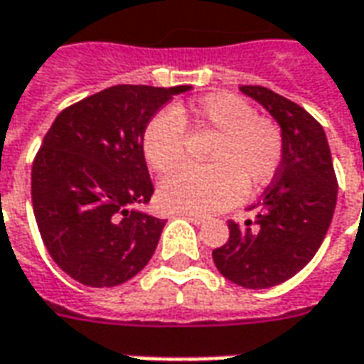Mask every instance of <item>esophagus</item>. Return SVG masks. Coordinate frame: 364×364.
Listing matches in <instances>:
<instances>
[{
    "label": "esophagus",
    "mask_w": 364,
    "mask_h": 364,
    "mask_svg": "<svg viewBox=\"0 0 364 364\" xmlns=\"http://www.w3.org/2000/svg\"><path fill=\"white\" fill-rule=\"evenodd\" d=\"M188 222H192L194 225H202L206 224V218H202V215H190V214H184Z\"/></svg>",
    "instance_id": "1"
}]
</instances>
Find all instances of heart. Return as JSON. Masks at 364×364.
Segmentation results:
<instances>
[{
    "label": "heart",
    "instance_id": "heart-1",
    "mask_svg": "<svg viewBox=\"0 0 364 364\" xmlns=\"http://www.w3.org/2000/svg\"><path fill=\"white\" fill-rule=\"evenodd\" d=\"M184 124L218 132L210 166H182L160 182V204L176 214L212 215L269 184L283 162L279 127L257 117L232 92H212L186 107L158 110L142 132V152L152 170L166 172L184 156Z\"/></svg>",
    "mask_w": 364,
    "mask_h": 364
}]
</instances>
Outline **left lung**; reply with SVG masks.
Returning a JSON list of instances; mask_svg holds the SVG:
<instances>
[{
	"label": "left lung",
	"instance_id": "1",
	"mask_svg": "<svg viewBox=\"0 0 364 364\" xmlns=\"http://www.w3.org/2000/svg\"><path fill=\"white\" fill-rule=\"evenodd\" d=\"M240 91L259 102L279 124L283 162L257 202L255 220L228 222L230 240L212 252L218 272L245 289H265L301 272L323 244L337 204L325 130L299 105L257 85Z\"/></svg>",
	"mask_w": 364,
	"mask_h": 364
}]
</instances>
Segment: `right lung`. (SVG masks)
I'll list each match as a JSON object with an SVG mask.
<instances>
[{
  "instance_id": "right-lung-1",
  "label": "right lung",
  "mask_w": 364,
  "mask_h": 364,
  "mask_svg": "<svg viewBox=\"0 0 364 364\" xmlns=\"http://www.w3.org/2000/svg\"><path fill=\"white\" fill-rule=\"evenodd\" d=\"M180 87L117 85L59 112L31 170L37 228L53 262L75 282L114 287L150 262L164 220L130 206L154 194L144 127Z\"/></svg>"
}]
</instances>
